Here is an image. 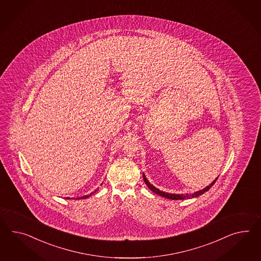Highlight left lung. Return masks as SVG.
<instances>
[{"mask_svg":"<svg viewBox=\"0 0 261 261\" xmlns=\"http://www.w3.org/2000/svg\"><path fill=\"white\" fill-rule=\"evenodd\" d=\"M142 176H143V180H144V182H145V184L148 186V188L150 190L153 191L154 193L158 194V195H160V196H162V197H166V198H170V199H184V198H190V197H198V196H200V195L204 194L205 192H207V191L209 190V189L211 188L212 186L215 184L216 180H217V179H216L215 181H213L209 186H207V187L204 188L203 190L198 191V192H196V193H194V194H190V195H188V194H186V195H176V194H169V193H165V192H162V191L159 190L158 188H155V187H154L152 184L149 182L148 180H147V178H146L145 176H144V174H142Z\"/></svg>","mask_w":261,"mask_h":261,"instance_id":"1","label":"left lung"}]
</instances>
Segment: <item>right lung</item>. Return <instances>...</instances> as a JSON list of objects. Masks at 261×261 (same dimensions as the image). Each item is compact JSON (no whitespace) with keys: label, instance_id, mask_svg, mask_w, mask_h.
I'll use <instances>...</instances> for the list:
<instances>
[{"label":"right lung","instance_id":"1","mask_svg":"<svg viewBox=\"0 0 261 261\" xmlns=\"http://www.w3.org/2000/svg\"><path fill=\"white\" fill-rule=\"evenodd\" d=\"M96 192H97V190L94 191V192H93V193H91L90 195H87V196H84V197H77V199H80V198H87V197H90L91 195H93V194H94V193H96ZM66 198H68V197H66Z\"/></svg>","mask_w":261,"mask_h":261}]
</instances>
